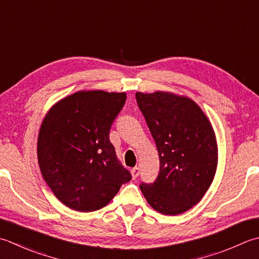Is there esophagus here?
<instances>
[{
  "label": "esophagus",
  "instance_id": "34e87169",
  "mask_svg": "<svg viewBox=\"0 0 259 259\" xmlns=\"http://www.w3.org/2000/svg\"><path fill=\"white\" fill-rule=\"evenodd\" d=\"M139 175V167H134L133 169H131V176H133V179L136 180L137 177Z\"/></svg>",
  "mask_w": 259,
  "mask_h": 259
}]
</instances>
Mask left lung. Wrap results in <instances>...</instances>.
<instances>
[{
  "mask_svg": "<svg viewBox=\"0 0 259 259\" xmlns=\"http://www.w3.org/2000/svg\"><path fill=\"white\" fill-rule=\"evenodd\" d=\"M137 103L156 143L159 174L141 184L148 204L159 213L176 215L202 200L214 179L218 144L210 120L193 100L157 91L136 93Z\"/></svg>",
  "mask_w": 259,
  "mask_h": 259,
  "instance_id": "left-lung-1",
  "label": "left lung"
}]
</instances>
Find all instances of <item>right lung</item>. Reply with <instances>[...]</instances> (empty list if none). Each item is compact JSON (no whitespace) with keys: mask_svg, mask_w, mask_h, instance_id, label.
Masks as SVG:
<instances>
[{"mask_svg":"<svg viewBox=\"0 0 259 259\" xmlns=\"http://www.w3.org/2000/svg\"><path fill=\"white\" fill-rule=\"evenodd\" d=\"M125 99L124 92L78 91L56 102L45 115L38 164L49 189L69 209H102L131 180L109 138Z\"/></svg>","mask_w":259,"mask_h":259,"instance_id":"1","label":"right lung"}]
</instances>
